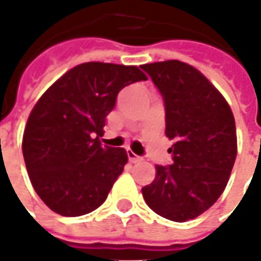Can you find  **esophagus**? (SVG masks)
<instances>
[{
  "instance_id": "1",
  "label": "esophagus",
  "mask_w": 261,
  "mask_h": 261,
  "mask_svg": "<svg viewBox=\"0 0 261 261\" xmlns=\"http://www.w3.org/2000/svg\"><path fill=\"white\" fill-rule=\"evenodd\" d=\"M127 155H128V161H130L131 164H136L138 161H141V156H138L137 153H134L131 149H127Z\"/></svg>"
}]
</instances>
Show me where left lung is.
<instances>
[{
	"instance_id": "obj_1",
	"label": "left lung",
	"mask_w": 261,
	"mask_h": 261,
	"mask_svg": "<svg viewBox=\"0 0 261 261\" xmlns=\"http://www.w3.org/2000/svg\"><path fill=\"white\" fill-rule=\"evenodd\" d=\"M165 103V134L173 140L172 165H156L142 187L148 207L175 222L194 219L217 201L238 152L235 119L219 91L192 65L177 60L144 64Z\"/></svg>"
}]
</instances>
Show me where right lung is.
Instances as JSON below:
<instances>
[{
	"instance_id": "obj_1",
	"label": "right lung",
	"mask_w": 261,
	"mask_h": 261,
	"mask_svg": "<svg viewBox=\"0 0 261 261\" xmlns=\"http://www.w3.org/2000/svg\"><path fill=\"white\" fill-rule=\"evenodd\" d=\"M147 81L136 65L84 63L44 92L29 114L22 152L32 186L63 217L100 207L127 164L124 148L102 147L108 114L124 86Z\"/></svg>"
}]
</instances>
